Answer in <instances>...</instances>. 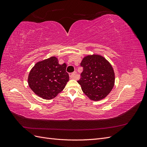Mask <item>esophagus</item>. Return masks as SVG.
Segmentation results:
<instances>
[{
    "label": "esophagus",
    "instance_id": "obj_1",
    "mask_svg": "<svg viewBox=\"0 0 147 147\" xmlns=\"http://www.w3.org/2000/svg\"><path fill=\"white\" fill-rule=\"evenodd\" d=\"M75 75H76V73L74 72V73H72V74H70L69 76H70V78L71 79H74V78H75Z\"/></svg>",
    "mask_w": 147,
    "mask_h": 147
}]
</instances>
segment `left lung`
<instances>
[{
	"instance_id": "1",
	"label": "left lung",
	"mask_w": 147,
	"mask_h": 147,
	"mask_svg": "<svg viewBox=\"0 0 147 147\" xmlns=\"http://www.w3.org/2000/svg\"><path fill=\"white\" fill-rule=\"evenodd\" d=\"M80 65L83 70L78 83L83 92L91 100L104 99L112 90L115 84V72L112 65L99 55L84 57Z\"/></svg>"
}]
</instances>
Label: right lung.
<instances>
[{
	"mask_svg": "<svg viewBox=\"0 0 147 147\" xmlns=\"http://www.w3.org/2000/svg\"><path fill=\"white\" fill-rule=\"evenodd\" d=\"M65 63L59 64L55 56L39 61L30 70L28 84L35 94L51 99L63 91L69 80Z\"/></svg>",
	"mask_w": 147,
	"mask_h": 147,
	"instance_id": "1",
	"label": "right lung"
}]
</instances>
